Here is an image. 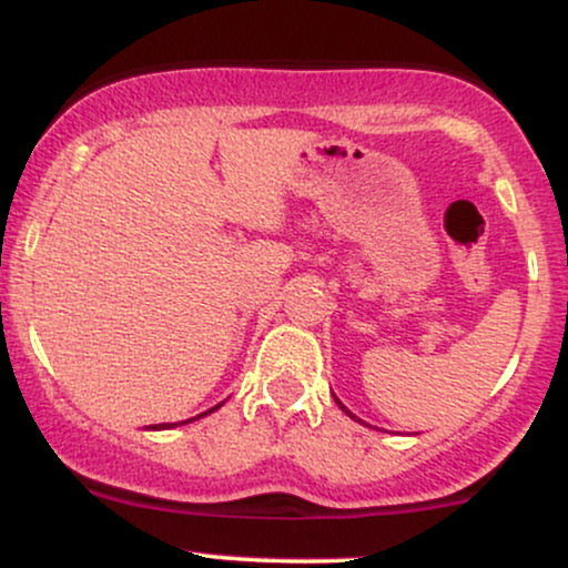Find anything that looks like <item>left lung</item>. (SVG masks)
Returning <instances> with one entry per match:
<instances>
[{"mask_svg": "<svg viewBox=\"0 0 568 568\" xmlns=\"http://www.w3.org/2000/svg\"><path fill=\"white\" fill-rule=\"evenodd\" d=\"M336 403H338V400H336ZM338 406H342V403H338ZM342 408H344V406H342ZM344 410H347V408H344ZM347 414H349V410H347ZM349 416H352V414H349ZM352 419H355V416H352Z\"/></svg>", "mask_w": 568, "mask_h": 568, "instance_id": "obj_1", "label": "left lung"}]
</instances>
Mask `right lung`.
<instances>
[{
    "mask_svg": "<svg viewBox=\"0 0 568 568\" xmlns=\"http://www.w3.org/2000/svg\"><path fill=\"white\" fill-rule=\"evenodd\" d=\"M221 406H224V403H219V406H213L211 410H205V414H200V416H207V414H213V410L221 408ZM200 416H197V419H200ZM186 422H192V419H186ZM168 427H175V425H152V427H149V429H168Z\"/></svg>",
    "mask_w": 568,
    "mask_h": 568,
    "instance_id": "1",
    "label": "right lung"
}]
</instances>
